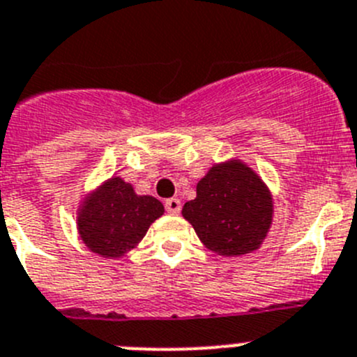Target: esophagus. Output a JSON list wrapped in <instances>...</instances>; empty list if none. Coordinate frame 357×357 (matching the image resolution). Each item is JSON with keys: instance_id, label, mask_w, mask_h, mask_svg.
Returning <instances> with one entry per match:
<instances>
[{"instance_id": "1", "label": "esophagus", "mask_w": 357, "mask_h": 357, "mask_svg": "<svg viewBox=\"0 0 357 357\" xmlns=\"http://www.w3.org/2000/svg\"><path fill=\"white\" fill-rule=\"evenodd\" d=\"M165 209H167L171 215H178V213L181 211V201L176 197L167 199V201H165Z\"/></svg>"}]
</instances>
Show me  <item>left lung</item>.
Listing matches in <instances>:
<instances>
[{
	"label": "left lung",
	"instance_id": "1",
	"mask_svg": "<svg viewBox=\"0 0 357 357\" xmlns=\"http://www.w3.org/2000/svg\"><path fill=\"white\" fill-rule=\"evenodd\" d=\"M183 216L211 252L224 257L255 252L273 222V197L257 172L241 160L215 163L197 183V197Z\"/></svg>",
	"mask_w": 357,
	"mask_h": 357
}]
</instances>
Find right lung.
I'll return each instance as SVG.
<instances>
[{"instance_id":"right-lung-1","label":"right lung","mask_w":357,"mask_h":357,"mask_svg":"<svg viewBox=\"0 0 357 357\" xmlns=\"http://www.w3.org/2000/svg\"><path fill=\"white\" fill-rule=\"evenodd\" d=\"M163 215L151 195H137L130 183L112 176L82 199L77 231L93 254L118 259L139 245L149 225Z\"/></svg>"}]
</instances>
